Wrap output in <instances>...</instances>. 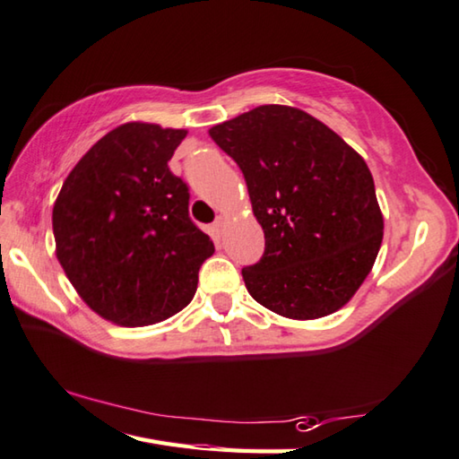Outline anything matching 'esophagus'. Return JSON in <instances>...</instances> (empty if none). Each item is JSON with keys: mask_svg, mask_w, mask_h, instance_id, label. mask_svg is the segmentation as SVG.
Masks as SVG:
<instances>
[{"mask_svg": "<svg viewBox=\"0 0 459 459\" xmlns=\"http://www.w3.org/2000/svg\"><path fill=\"white\" fill-rule=\"evenodd\" d=\"M212 232H214V237H222V232H224V221L222 219H219V221H214V224H212Z\"/></svg>", "mask_w": 459, "mask_h": 459, "instance_id": "obj_1", "label": "esophagus"}]
</instances>
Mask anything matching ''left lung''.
<instances>
[{"mask_svg":"<svg viewBox=\"0 0 459 459\" xmlns=\"http://www.w3.org/2000/svg\"><path fill=\"white\" fill-rule=\"evenodd\" d=\"M208 134L243 170L264 232L261 261L243 269L251 297L289 319L341 309L369 274L383 238L363 158L323 122L279 104Z\"/></svg>","mask_w":459,"mask_h":459,"instance_id":"8db88e82","label":"left lung"}]
</instances>
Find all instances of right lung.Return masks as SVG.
<instances>
[{"instance_id":"1","label":"right lung","mask_w":459,"mask_h":459,"mask_svg":"<svg viewBox=\"0 0 459 459\" xmlns=\"http://www.w3.org/2000/svg\"><path fill=\"white\" fill-rule=\"evenodd\" d=\"M185 136L122 124L82 156L54 204L57 261L90 309L124 327L185 309L214 253L188 216V185L169 169Z\"/></svg>"}]
</instances>
